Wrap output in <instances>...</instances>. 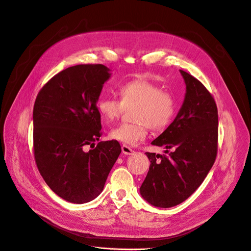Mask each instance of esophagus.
<instances>
[{"instance_id":"1","label":"esophagus","mask_w":251,"mask_h":251,"mask_svg":"<svg viewBox=\"0 0 251 251\" xmlns=\"http://www.w3.org/2000/svg\"><path fill=\"white\" fill-rule=\"evenodd\" d=\"M122 152H123L124 154H126V155H131V154L134 153V150L131 149V148H130L129 146H127V145H122Z\"/></svg>"}]
</instances>
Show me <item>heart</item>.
Masks as SVG:
<instances>
[{"instance_id":"obj_1","label":"heart","mask_w":251,"mask_h":251,"mask_svg":"<svg viewBox=\"0 0 251 251\" xmlns=\"http://www.w3.org/2000/svg\"><path fill=\"white\" fill-rule=\"evenodd\" d=\"M121 100L112 96L99 99L97 108L102 118L111 123L118 119L125 107H134V123H123L112 129L111 139L124 145L134 146L143 141L147 135V128L159 130L168 125L175 114L176 102L174 96L161 91L154 82L148 79L127 81L119 88Z\"/></svg>"}]
</instances>
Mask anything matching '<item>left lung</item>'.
Listing matches in <instances>:
<instances>
[{"instance_id": "obj_1", "label": "left lung", "mask_w": 251, "mask_h": 251, "mask_svg": "<svg viewBox=\"0 0 251 251\" xmlns=\"http://www.w3.org/2000/svg\"><path fill=\"white\" fill-rule=\"evenodd\" d=\"M179 73L186 85L185 99L173 123L151 142L164 147L165 154L146 152L150 166L140 187L145 201L158 208L186 201L201 186L217 155L218 111L214 99L201 81Z\"/></svg>"}]
</instances>
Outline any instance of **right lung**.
<instances>
[{
    "label": "right lung",
    "instance_id": "1",
    "mask_svg": "<svg viewBox=\"0 0 251 251\" xmlns=\"http://www.w3.org/2000/svg\"><path fill=\"white\" fill-rule=\"evenodd\" d=\"M111 75L103 64L71 66L41 89L33 109V142L39 173L57 196L74 204L91 202L102 193L121 153L116 140L83 150L101 137L97 103Z\"/></svg>",
    "mask_w": 251,
    "mask_h": 251
}]
</instances>
